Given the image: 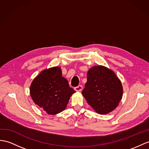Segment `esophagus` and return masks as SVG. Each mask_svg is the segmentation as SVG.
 <instances>
[{"mask_svg": "<svg viewBox=\"0 0 149 149\" xmlns=\"http://www.w3.org/2000/svg\"><path fill=\"white\" fill-rule=\"evenodd\" d=\"M82 89H83V86L81 85H78V86L75 87V88H74V90L77 92H81Z\"/></svg>", "mask_w": 149, "mask_h": 149, "instance_id": "esophagus-1", "label": "esophagus"}]
</instances>
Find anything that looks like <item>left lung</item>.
Returning <instances> with one entry per match:
<instances>
[{
	"instance_id": "1",
	"label": "left lung",
	"mask_w": 149,
	"mask_h": 149,
	"mask_svg": "<svg viewBox=\"0 0 149 149\" xmlns=\"http://www.w3.org/2000/svg\"><path fill=\"white\" fill-rule=\"evenodd\" d=\"M123 92L121 82L115 72L99 65L87 72V81L81 93L97 113L106 114L118 107Z\"/></svg>"
}]
</instances>
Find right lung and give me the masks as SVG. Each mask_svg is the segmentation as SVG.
<instances>
[{
  "instance_id": "right-lung-1",
  "label": "right lung",
  "mask_w": 149,
  "mask_h": 149,
  "mask_svg": "<svg viewBox=\"0 0 149 149\" xmlns=\"http://www.w3.org/2000/svg\"><path fill=\"white\" fill-rule=\"evenodd\" d=\"M74 93L75 91L62 77L61 68L58 66L41 71L33 80L30 88L34 103L51 115L63 111Z\"/></svg>"
}]
</instances>
